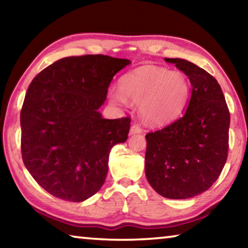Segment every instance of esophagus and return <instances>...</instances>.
I'll return each instance as SVG.
<instances>
[{"label": "esophagus", "instance_id": "34e87169", "mask_svg": "<svg viewBox=\"0 0 248 248\" xmlns=\"http://www.w3.org/2000/svg\"><path fill=\"white\" fill-rule=\"evenodd\" d=\"M141 132H142V129L140 128L139 124H134L131 125V127H130V134H137V133H141Z\"/></svg>", "mask_w": 248, "mask_h": 248}]
</instances>
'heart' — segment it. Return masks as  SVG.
<instances>
[{"instance_id": "heart-1", "label": "heart", "mask_w": 248, "mask_h": 248, "mask_svg": "<svg viewBox=\"0 0 248 248\" xmlns=\"http://www.w3.org/2000/svg\"><path fill=\"white\" fill-rule=\"evenodd\" d=\"M112 104L139 103L142 119L153 124L170 123L179 115L189 97V83L179 72L158 66H142L120 79V92L108 93Z\"/></svg>"}]
</instances>
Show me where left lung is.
Wrapping results in <instances>:
<instances>
[{
  "mask_svg": "<svg viewBox=\"0 0 248 248\" xmlns=\"http://www.w3.org/2000/svg\"><path fill=\"white\" fill-rule=\"evenodd\" d=\"M189 78L191 94L179 119L145 136L144 170L165 198L188 199L208 190L228 158L230 112L217 79L184 59H165Z\"/></svg>",
  "mask_w": 248,
  "mask_h": 248,
  "instance_id": "obj_1",
  "label": "left lung"
}]
</instances>
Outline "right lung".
I'll return each mask as SVG.
<instances>
[{"label":"right lung","mask_w":248,"mask_h":248,"mask_svg":"<svg viewBox=\"0 0 248 248\" xmlns=\"http://www.w3.org/2000/svg\"><path fill=\"white\" fill-rule=\"evenodd\" d=\"M128 59L103 54L60 59L32 79L20 111L22 155L32 178L57 198L81 202L108 173L109 153L128 139L130 119L99 111Z\"/></svg>","instance_id":"add662e5"}]
</instances>
